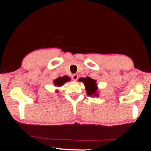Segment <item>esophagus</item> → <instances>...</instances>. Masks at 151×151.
<instances>
[{
    "label": "esophagus",
    "mask_w": 151,
    "mask_h": 151,
    "mask_svg": "<svg viewBox=\"0 0 151 151\" xmlns=\"http://www.w3.org/2000/svg\"><path fill=\"white\" fill-rule=\"evenodd\" d=\"M72 78H73V81H76V80H77V79L78 78V76L77 74H75V75H73V76H72Z\"/></svg>",
    "instance_id": "34e87169"
}]
</instances>
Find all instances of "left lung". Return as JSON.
I'll return each instance as SVG.
<instances>
[{"mask_svg": "<svg viewBox=\"0 0 151 151\" xmlns=\"http://www.w3.org/2000/svg\"><path fill=\"white\" fill-rule=\"evenodd\" d=\"M80 81H82L85 84L86 86V93L88 96H96L97 94H96V91L97 90L96 85V81L94 79L91 78L90 77H86V78H80Z\"/></svg>", "mask_w": 151, "mask_h": 151, "instance_id": "obj_1", "label": "left lung"}]
</instances>
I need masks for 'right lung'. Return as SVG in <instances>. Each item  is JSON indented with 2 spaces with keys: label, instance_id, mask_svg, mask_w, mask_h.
Masks as SVG:
<instances>
[{
  "label": "right lung",
  "instance_id": "1",
  "mask_svg": "<svg viewBox=\"0 0 151 151\" xmlns=\"http://www.w3.org/2000/svg\"><path fill=\"white\" fill-rule=\"evenodd\" d=\"M70 81V78L67 76H63V77H58L57 79H55L54 81V84L55 86H60L63 85H64L66 82H68Z\"/></svg>",
  "mask_w": 151,
  "mask_h": 151
}]
</instances>
